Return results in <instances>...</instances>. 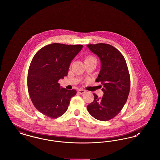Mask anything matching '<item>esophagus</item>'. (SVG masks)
<instances>
[{
	"mask_svg": "<svg viewBox=\"0 0 160 160\" xmlns=\"http://www.w3.org/2000/svg\"><path fill=\"white\" fill-rule=\"evenodd\" d=\"M78 92L80 93V94H83L84 93L86 92V91H84L83 89H80L78 90Z\"/></svg>",
	"mask_w": 160,
	"mask_h": 160,
	"instance_id": "esophagus-1",
	"label": "esophagus"
}]
</instances>
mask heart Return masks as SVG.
<instances>
[{
	"label": "heart",
	"instance_id": "obj_1",
	"mask_svg": "<svg viewBox=\"0 0 160 160\" xmlns=\"http://www.w3.org/2000/svg\"><path fill=\"white\" fill-rule=\"evenodd\" d=\"M93 59H95V58L92 56H86L84 58V62H88V61H92V60H93Z\"/></svg>",
	"mask_w": 160,
	"mask_h": 160
}]
</instances>
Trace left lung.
I'll return each mask as SVG.
<instances>
[{
  "mask_svg": "<svg viewBox=\"0 0 160 160\" xmlns=\"http://www.w3.org/2000/svg\"><path fill=\"white\" fill-rule=\"evenodd\" d=\"M87 47L100 59L101 67L96 82L101 83L104 92L102 98L93 93L94 100L87 108L96 119L109 121L121 111L128 99L130 89L128 67L121 53L111 45L99 43Z\"/></svg>",
  "mask_w": 160,
  "mask_h": 160,
  "instance_id": "1",
  "label": "left lung"
}]
</instances>
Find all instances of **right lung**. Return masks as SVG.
<instances>
[{
	"label": "right lung",
	"instance_id": "add662e5",
	"mask_svg": "<svg viewBox=\"0 0 160 160\" xmlns=\"http://www.w3.org/2000/svg\"><path fill=\"white\" fill-rule=\"evenodd\" d=\"M83 47L53 43L33 56L28 70V89L33 104L41 113L56 119L67 110L77 91L62 88L58 81L67 76L71 62Z\"/></svg>",
	"mask_w": 160,
	"mask_h": 160
}]
</instances>
